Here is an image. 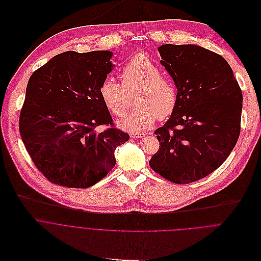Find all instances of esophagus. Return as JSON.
Listing matches in <instances>:
<instances>
[{"label": "esophagus", "instance_id": "34e87169", "mask_svg": "<svg viewBox=\"0 0 261 261\" xmlns=\"http://www.w3.org/2000/svg\"><path fill=\"white\" fill-rule=\"evenodd\" d=\"M146 136V133H134V134H130V137L134 138V139H142Z\"/></svg>", "mask_w": 261, "mask_h": 261}]
</instances>
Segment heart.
Wrapping results in <instances>:
<instances>
[{
    "label": "heart",
    "instance_id": "heart-1",
    "mask_svg": "<svg viewBox=\"0 0 261 261\" xmlns=\"http://www.w3.org/2000/svg\"><path fill=\"white\" fill-rule=\"evenodd\" d=\"M122 85L111 77H106L99 85L98 92L109 111L117 116L126 115L128 94L138 89V106L124 120L121 128L130 133H140L151 127L156 120L169 118L178 103V88L174 80L162 75L161 68L148 56H135L120 71Z\"/></svg>",
    "mask_w": 261,
    "mask_h": 261
}]
</instances>
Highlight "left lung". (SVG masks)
<instances>
[{
	"instance_id": "8db88e82",
	"label": "left lung",
	"mask_w": 261,
	"mask_h": 261,
	"mask_svg": "<svg viewBox=\"0 0 261 261\" xmlns=\"http://www.w3.org/2000/svg\"><path fill=\"white\" fill-rule=\"evenodd\" d=\"M162 65L178 88L176 110L155 130L160 149L151 169L176 184H188L217 170L241 132L243 94L228 63L197 45L159 47Z\"/></svg>"
}]
</instances>
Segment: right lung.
Returning a JSON list of instances; mask_svg holds the SVG:
<instances>
[{
    "label": "right lung",
    "instance_id": "add662e5",
    "mask_svg": "<svg viewBox=\"0 0 261 261\" xmlns=\"http://www.w3.org/2000/svg\"><path fill=\"white\" fill-rule=\"evenodd\" d=\"M112 52L66 51L36 70L19 115L21 140L45 178L87 188L116 164V148L129 140L115 127L98 88L112 71ZM98 126H106L99 131Z\"/></svg>",
    "mask_w": 261,
    "mask_h": 261
}]
</instances>
